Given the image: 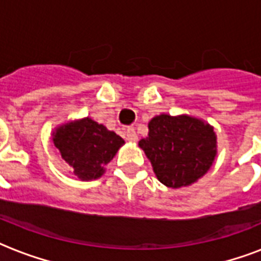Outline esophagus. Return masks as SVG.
<instances>
[{"instance_id": "1", "label": "esophagus", "mask_w": 261, "mask_h": 261, "mask_svg": "<svg viewBox=\"0 0 261 261\" xmlns=\"http://www.w3.org/2000/svg\"><path fill=\"white\" fill-rule=\"evenodd\" d=\"M126 139L128 141V142H137V141H138V134L135 133L134 128H127Z\"/></svg>"}]
</instances>
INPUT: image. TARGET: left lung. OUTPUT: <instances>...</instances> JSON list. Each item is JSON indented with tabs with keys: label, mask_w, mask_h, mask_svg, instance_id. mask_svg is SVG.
Segmentation results:
<instances>
[{
	"label": "left lung",
	"mask_w": 261,
	"mask_h": 261,
	"mask_svg": "<svg viewBox=\"0 0 261 261\" xmlns=\"http://www.w3.org/2000/svg\"><path fill=\"white\" fill-rule=\"evenodd\" d=\"M147 127V137L138 146L164 186L188 187L210 171L217 157V134L211 124L190 115L161 114Z\"/></svg>",
	"instance_id": "left-lung-1"
}]
</instances>
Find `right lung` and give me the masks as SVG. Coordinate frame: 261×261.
<instances>
[{"label": "right lung", "instance_id": "right-lung-1", "mask_svg": "<svg viewBox=\"0 0 261 261\" xmlns=\"http://www.w3.org/2000/svg\"><path fill=\"white\" fill-rule=\"evenodd\" d=\"M51 137L71 173L83 181L101 177L108 163L124 145L122 137L88 116L59 124Z\"/></svg>", "mask_w": 261, "mask_h": 261}]
</instances>
